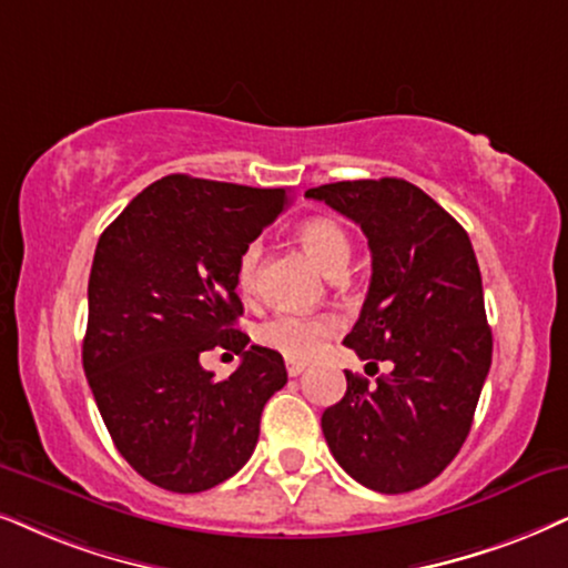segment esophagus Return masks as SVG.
Instances as JSON below:
<instances>
[{
    "label": "esophagus",
    "mask_w": 568,
    "mask_h": 568,
    "mask_svg": "<svg viewBox=\"0 0 568 568\" xmlns=\"http://www.w3.org/2000/svg\"><path fill=\"white\" fill-rule=\"evenodd\" d=\"M285 369H288L291 377H298L301 372L306 369V364H304V362H293V358H288V364H285Z\"/></svg>",
    "instance_id": "obj_1"
}]
</instances>
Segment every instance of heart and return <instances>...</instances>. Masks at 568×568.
Masks as SVG:
<instances>
[{"label":"heart","mask_w":568,"mask_h":568,"mask_svg":"<svg viewBox=\"0 0 568 568\" xmlns=\"http://www.w3.org/2000/svg\"><path fill=\"white\" fill-rule=\"evenodd\" d=\"M298 241L314 256L327 275H337L346 270L351 260V239L346 227L341 222L329 217L306 220L298 227ZM262 264V243L251 241L243 246L239 264H235V280L243 293L256 288ZM337 329V320L333 314H301V312H280L275 317L264 320L256 327V341L264 348L277 351L280 356L293 358V362H304V358L317 356L329 335Z\"/></svg>","instance_id":"obj_1"}]
</instances>
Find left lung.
<instances>
[{"instance_id":"1","label":"left lung","mask_w":568,"mask_h":568,"mask_svg":"<svg viewBox=\"0 0 568 568\" xmlns=\"http://www.w3.org/2000/svg\"><path fill=\"white\" fill-rule=\"evenodd\" d=\"M354 220L372 251V283L346 335L390 375L346 372V396L322 414L335 462L377 493H412L454 462L471 429L493 362L483 277L469 235L400 178L341 181L308 189Z\"/></svg>"}]
</instances>
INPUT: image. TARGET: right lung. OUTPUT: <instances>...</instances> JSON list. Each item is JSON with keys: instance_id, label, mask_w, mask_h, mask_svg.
<instances>
[{"instance_id": "1", "label": "right lung", "mask_w": 568, "mask_h": 568, "mask_svg": "<svg viewBox=\"0 0 568 568\" xmlns=\"http://www.w3.org/2000/svg\"><path fill=\"white\" fill-rule=\"evenodd\" d=\"M291 196L168 175L97 243L83 372L118 450L156 487L201 493L233 477L254 454L264 404L288 383L283 356L235 329V264ZM212 347L242 356L220 384L197 362Z\"/></svg>"}]
</instances>
